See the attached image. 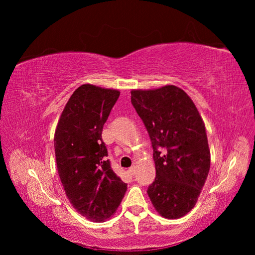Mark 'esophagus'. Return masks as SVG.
<instances>
[{
	"mask_svg": "<svg viewBox=\"0 0 255 255\" xmlns=\"http://www.w3.org/2000/svg\"><path fill=\"white\" fill-rule=\"evenodd\" d=\"M128 172L129 173V175H135L136 174V167L135 166H132V167H130L129 169H128Z\"/></svg>",
	"mask_w": 255,
	"mask_h": 255,
	"instance_id": "obj_1",
	"label": "esophagus"
}]
</instances>
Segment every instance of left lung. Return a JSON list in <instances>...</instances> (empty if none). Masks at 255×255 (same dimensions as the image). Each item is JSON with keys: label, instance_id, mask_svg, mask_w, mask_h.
I'll use <instances>...</instances> for the list:
<instances>
[{"label": "left lung", "instance_id": "obj_1", "mask_svg": "<svg viewBox=\"0 0 255 255\" xmlns=\"http://www.w3.org/2000/svg\"><path fill=\"white\" fill-rule=\"evenodd\" d=\"M130 102L153 146L156 177L148 196L160 216L181 218L195 207L210 171L204 122L189 96L174 85L134 89Z\"/></svg>", "mask_w": 255, "mask_h": 255}]
</instances>
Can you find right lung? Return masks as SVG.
<instances>
[{"mask_svg":"<svg viewBox=\"0 0 255 255\" xmlns=\"http://www.w3.org/2000/svg\"><path fill=\"white\" fill-rule=\"evenodd\" d=\"M120 91L84 84L69 99L58 120L54 148L57 170L72 206L90 221L117 211L127 191L111 167L103 126Z\"/></svg>","mask_w":255,"mask_h":255,"instance_id":"add662e5","label":"right lung"}]
</instances>
